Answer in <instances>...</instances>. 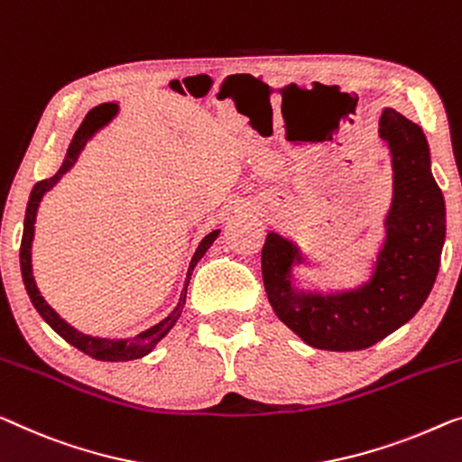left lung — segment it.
Returning <instances> with one entry per match:
<instances>
[{"label":"left lung","mask_w":462,"mask_h":462,"mask_svg":"<svg viewBox=\"0 0 462 462\" xmlns=\"http://www.w3.org/2000/svg\"><path fill=\"white\" fill-rule=\"evenodd\" d=\"M380 136L394 168V199L385 226L388 238L377 254L371 282L340 294H299L291 265L299 251L270 232L261 249L263 286L278 318L309 346L363 350L404 326L430 297L446 236L442 190L430 170L423 130L394 109H385Z\"/></svg>","instance_id":"left-lung-1"}]
</instances>
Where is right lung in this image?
I'll list each match as a JSON object with an SVG mask.
<instances>
[{
	"label": "right lung",
	"instance_id": "add662e5",
	"mask_svg": "<svg viewBox=\"0 0 462 462\" xmlns=\"http://www.w3.org/2000/svg\"><path fill=\"white\" fill-rule=\"evenodd\" d=\"M116 112H118V106H116V103H103V106L93 107L91 112L87 114L85 122L80 124V128L77 130V134H74L70 147H68L66 160H64V163H61V168L58 170V174L51 176V178H47V180H41V182H37L32 187V192H31V197H29V205H26L23 243H20V270H23V280H24L26 292H29V297H31V302L34 305V309H37L41 318H43L47 323H50V326L61 336V338H64L66 342H70L72 346H77L85 355L93 356V359H99V361H133V359H141V356L151 353L155 344L160 342L163 336L170 332L171 328H174V323L178 321V318H180V313H182L184 300H187V288H189L190 273H192V270H195L197 261L201 259L205 253H208V249L213 245V240L217 238L219 230L209 232L208 236L201 240L199 249L195 251V257H192L190 267H189L187 282H184L180 300H178V307L163 321H160L153 328H149L147 332L134 336V338H128V340L91 338V336L80 334L74 328L68 326V323L61 319L60 315L55 313L50 305H47V302L43 300V297H41L39 291H37V284H34V278H32V267H31V245H32L34 217H37V208H39L41 199H43L45 192L50 190L51 187H55L60 178L64 176L66 171L70 170L74 163H77L82 147H85L87 141L91 139L95 130H99L101 126H106V124L114 118Z\"/></svg>",
	"mask_w": 462,
	"mask_h": 462
}]
</instances>
